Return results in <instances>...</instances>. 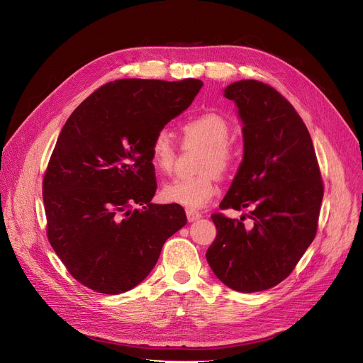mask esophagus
<instances>
[{
    "instance_id": "34e87169",
    "label": "esophagus",
    "mask_w": 363,
    "mask_h": 363,
    "mask_svg": "<svg viewBox=\"0 0 363 363\" xmlns=\"http://www.w3.org/2000/svg\"><path fill=\"white\" fill-rule=\"evenodd\" d=\"M200 218H201V213L194 212V211H186V219H188V222H194V220H197V219H200Z\"/></svg>"
}]
</instances>
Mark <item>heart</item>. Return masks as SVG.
<instances>
[{
	"instance_id": "b5f03b06",
	"label": "heart",
	"mask_w": 363,
	"mask_h": 363,
	"mask_svg": "<svg viewBox=\"0 0 363 363\" xmlns=\"http://www.w3.org/2000/svg\"><path fill=\"white\" fill-rule=\"evenodd\" d=\"M186 140L204 144L196 177L177 178L163 185L162 199L167 203L184 206L189 211H199L213 200L219 191L218 175H226L234 166L235 152L228 141L231 126L218 113H201L182 125ZM150 160L156 172L170 174L175 167L177 150L170 133L160 129L150 145Z\"/></svg>"
}]
</instances>
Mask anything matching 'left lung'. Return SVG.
<instances>
[{
	"instance_id": "8db88e82",
	"label": "left lung",
	"mask_w": 363,
	"mask_h": 363,
	"mask_svg": "<svg viewBox=\"0 0 363 363\" xmlns=\"http://www.w3.org/2000/svg\"><path fill=\"white\" fill-rule=\"evenodd\" d=\"M225 97L244 123V157L219 207L250 208L252 225L213 213L218 234L206 257L226 287L263 291L287 278L313 241L323 182L311 133L282 94L250 79Z\"/></svg>"
}]
</instances>
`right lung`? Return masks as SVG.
<instances>
[{"label": "right lung", "mask_w": 363, "mask_h": 363, "mask_svg": "<svg viewBox=\"0 0 363 363\" xmlns=\"http://www.w3.org/2000/svg\"><path fill=\"white\" fill-rule=\"evenodd\" d=\"M201 85L118 79L94 91L63 126L43 181L47 237L85 287L103 294L133 289L186 223L179 204L150 203L157 188L150 145Z\"/></svg>", "instance_id": "add662e5"}]
</instances>
